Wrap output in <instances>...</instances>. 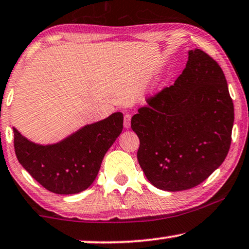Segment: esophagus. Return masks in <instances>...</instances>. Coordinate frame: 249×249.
<instances>
[{"mask_svg": "<svg viewBox=\"0 0 249 249\" xmlns=\"http://www.w3.org/2000/svg\"><path fill=\"white\" fill-rule=\"evenodd\" d=\"M124 126L126 128L131 126V115L130 114L124 115Z\"/></svg>", "mask_w": 249, "mask_h": 249, "instance_id": "1", "label": "esophagus"}]
</instances>
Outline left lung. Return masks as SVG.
I'll return each mask as SVG.
<instances>
[{
  "label": "left lung",
  "instance_id": "1",
  "mask_svg": "<svg viewBox=\"0 0 249 249\" xmlns=\"http://www.w3.org/2000/svg\"><path fill=\"white\" fill-rule=\"evenodd\" d=\"M145 101L131 121L145 177L166 191L200 184L223 163L231 144L233 102L222 68L203 50H191L174 85Z\"/></svg>",
  "mask_w": 249,
  "mask_h": 249
}]
</instances>
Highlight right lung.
Masks as SVG:
<instances>
[{"mask_svg": "<svg viewBox=\"0 0 249 249\" xmlns=\"http://www.w3.org/2000/svg\"><path fill=\"white\" fill-rule=\"evenodd\" d=\"M122 130L123 114L115 112L52 145L33 143L13 128V144L19 163L42 187L53 194L72 195L93 183Z\"/></svg>", "mask_w": 249, "mask_h": 249, "instance_id": "1", "label": "right lung"}]
</instances>
